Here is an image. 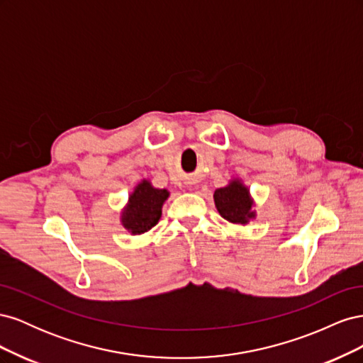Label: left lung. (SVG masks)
Segmentation results:
<instances>
[{"label":"left lung","mask_w":363,"mask_h":363,"mask_svg":"<svg viewBox=\"0 0 363 363\" xmlns=\"http://www.w3.org/2000/svg\"><path fill=\"white\" fill-rule=\"evenodd\" d=\"M213 201L219 215L232 224L247 225L257 216L250 188L239 177H232L224 188L215 189Z\"/></svg>","instance_id":"left-lung-1"}]
</instances>
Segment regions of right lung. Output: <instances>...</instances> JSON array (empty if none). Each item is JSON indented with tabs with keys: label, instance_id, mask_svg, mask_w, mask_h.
Instances as JSON below:
<instances>
[{
	"label": "right lung",
	"instance_id": "1",
	"mask_svg": "<svg viewBox=\"0 0 363 363\" xmlns=\"http://www.w3.org/2000/svg\"><path fill=\"white\" fill-rule=\"evenodd\" d=\"M169 191L152 186L150 179H142L130 192L121 211V224L130 235H144L155 227L162 216V207L168 200Z\"/></svg>",
	"mask_w": 363,
	"mask_h": 363
}]
</instances>
